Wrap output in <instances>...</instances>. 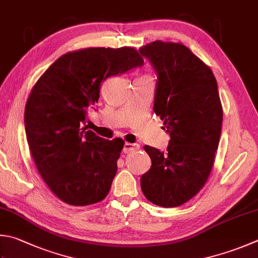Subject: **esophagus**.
Instances as JSON below:
<instances>
[{"label":"esophagus","mask_w":258,"mask_h":258,"mask_svg":"<svg viewBox=\"0 0 258 258\" xmlns=\"http://www.w3.org/2000/svg\"><path fill=\"white\" fill-rule=\"evenodd\" d=\"M139 149V145L138 144H131V143H125L123 146V153L128 154L131 152H135V150Z\"/></svg>","instance_id":"34e87169"}]
</instances>
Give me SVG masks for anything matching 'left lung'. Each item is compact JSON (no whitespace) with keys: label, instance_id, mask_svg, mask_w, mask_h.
I'll return each mask as SVG.
<instances>
[{"label":"left lung","instance_id":"8db88e82","mask_svg":"<svg viewBox=\"0 0 258 258\" xmlns=\"http://www.w3.org/2000/svg\"><path fill=\"white\" fill-rule=\"evenodd\" d=\"M157 73L154 111L169 134L166 152L146 145L152 167L140 177L147 200L182 206L205 185L215 163L222 105L210 67L182 43L154 41L139 49Z\"/></svg>","mask_w":258,"mask_h":258}]
</instances>
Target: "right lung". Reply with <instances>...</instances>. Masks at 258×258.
Returning a JSON list of instances; mask_svg holds the SVG:
<instances>
[{
    "label": "right lung",
    "instance_id": "obj_1",
    "mask_svg": "<svg viewBox=\"0 0 258 258\" xmlns=\"http://www.w3.org/2000/svg\"><path fill=\"white\" fill-rule=\"evenodd\" d=\"M144 64L135 48H85L58 58L33 86L24 110L27 140L39 174L71 206L108 196L123 148L87 129V112L110 76Z\"/></svg>",
    "mask_w": 258,
    "mask_h": 258
}]
</instances>
